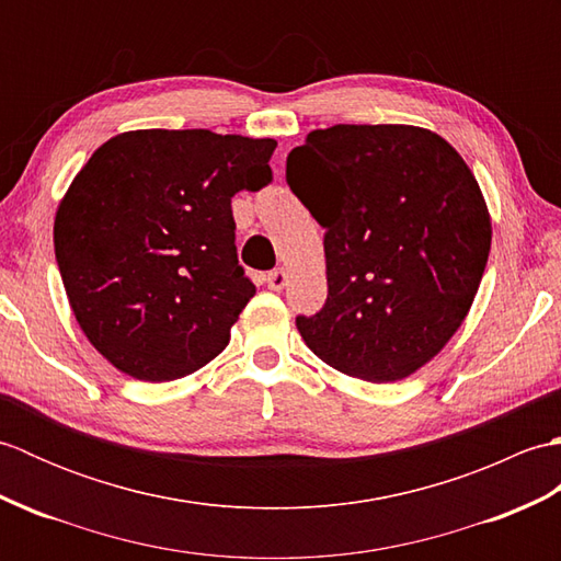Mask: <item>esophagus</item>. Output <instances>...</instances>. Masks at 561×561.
Listing matches in <instances>:
<instances>
[{"mask_svg": "<svg viewBox=\"0 0 561 561\" xmlns=\"http://www.w3.org/2000/svg\"><path fill=\"white\" fill-rule=\"evenodd\" d=\"M289 284V272L287 270H274L267 274V287L274 291H282Z\"/></svg>", "mask_w": 561, "mask_h": 561, "instance_id": "esophagus-1", "label": "esophagus"}]
</instances>
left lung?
Returning <instances> with one entry per match:
<instances>
[{
    "instance_id": "8db88e82",
    "label": "left lung",
    "mask_w": 561,
    "mask_h": 561,
    "mask_svg": "<svg viewBox=\"0 0 561 561\" xmlns=\"http://www.w3.org/2000/svg\"><path fill=\"white\" fill-rule=\"evenodd\" d=\"M287 183L325 229L328 301L296 318L337 371L392 383L420 371L470 313L492 248L478 178L414 125L313 129Z\"/></svg>"
}]
</instances>
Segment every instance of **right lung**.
Wrapping results in <instances>:
<instances>
[{
	"instance_id": "add662e5",
	"label": "right lung",
	"mask_w": 561,
	"mask_h": 561,
	"mask_svg": "<svg viewBox=\"0 0 561 561\" xmlns=\"http://www.w3.org/2000/svg\"><path fill=\"white\" fill-rule=\"evenodd\" d=\"M277 141L129 129L91 153L59 199L55 257L87 340L149 383L219 356L255 296L231 197L270 183Z\"/></svg>"
}]
</instances>
